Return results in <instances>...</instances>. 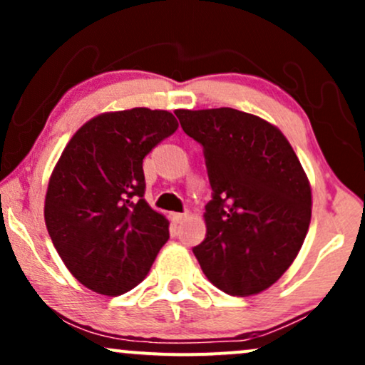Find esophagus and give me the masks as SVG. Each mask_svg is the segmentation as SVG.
Segmentation results:
<instances>
[{"mask_svg": "<svg viewBox=\"0 0 365 365\" xmlns=\"http://www.w3.org/2000/svg\"><path fill=\"white\" fill-rule=\"evenodd\" d=\"M187 216H188V212H171V220H173L175 223H180V221L185 220Z\"/></svg>", "mask_w": 365, "mask_h": 365, "instance_id": "obj_1", "label": "esophagus"}]
</instances>
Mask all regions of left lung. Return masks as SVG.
I'll use <instances>...</instances> for the list:
<instances>
[{"label": "left lung", "mask_w": 365, "mask_h": 365, "mask_svg": "<svg viewBox=\"0 0 365 365\" xmlns=\"http://www.w3.org/2000/svg\"><path fill=\"white\" fill-rule=\"evenodd\" d=\"M204 149L212 199L206 238L194 247L204 274L230 295H254L295 261L312 212L307 175L274 125L233 110H177Z\"/></svg>", "instance_id": "8db88e82"}]
</instances>
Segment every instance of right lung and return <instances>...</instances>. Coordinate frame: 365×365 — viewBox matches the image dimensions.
<instances>
[{"mask_svg":"<svg viewBox=\"0 0 365 365\" xmlns=\"http://www.w3.org/2000/svg\"><path fill=\"white\" fill-rule=\"evenodd\" d=\"M177 128L170 111L103 113L75 132L58 159L46 226L70 273L92 292L132 290L168 242V220L144 199L142 161Z\"/></svg>","mask_w":365,"mask_h":365,"instance_id":"right-lung-1","label":"right lung"}]
</instances>
